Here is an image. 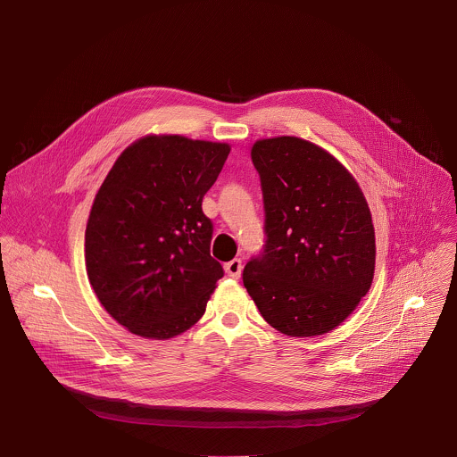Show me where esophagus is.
I'll return each mask as SVG.
<instances>
[{
  "label": "esophagus",
  "instance_id": "esophagus-1",
  "mask_svg": "<svg viewBox=\"0 0 457 457\" xmlns=\"http://www.w3.org/2000/svg\"><path fill=\"white\" fill-rule=\"evenodd\" d=\"M242 268H244V266H242V260H240V258H233L231 262H228V264L224 266L228 277H231V278H240Z\"/></svg>",
  "mask_w": 457,
  "mask_h": 457
}]
</instances>
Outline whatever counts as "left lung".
I'll list each match as a JSON object with an SVG mask.
<instances>
[{"label":"left lung","instance_id":"obj_1","mask_svg":"<svg viewBox=\"0 0 457 457\" xmlns=\"http://www.w3.org/2000/svg\"><path fill=\"white\" fill-rule=\"evenodd\" d=\"M251 159L262 186L266 242L244 268V287L277 331L329 333L372 284L369 204L354 177L309 141H256Z\"/></svg>","mask_w":457,"mask_h":457}]
</instances>
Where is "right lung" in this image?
Here are the masks:
<instances>
[{
	"label": "right lung",
	"mask_w": 457,
	"mask_h": 457,
	"mask_svg": "<svg viewBox=\"0 0 457 457\" xmlns=\"http://www.w3.org/2000/svg\"><path fill=\"white\" fill-rule=\"evenodd\" d=\"M229 145L148 136L128 146L101 184L85 233L90 286L108 314L143 338L197 323L224 277L203 212Z\"/></svg>",
	"instance_id": "obj_1"
}]
</instances>
